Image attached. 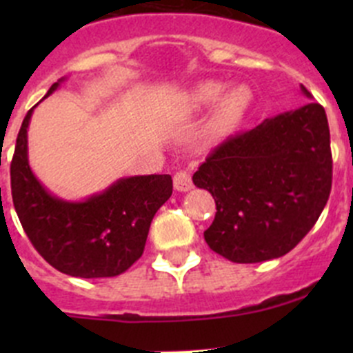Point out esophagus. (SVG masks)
<instances>
[{
  "label": "esophagus",
  "mask_w": 353,
  "mask_h": 353,
  "mask_svg": "<svg viewBox=\"0 0 353 353\" xmlns=\"http://www.w3.org/2000/svg\"><path fill=\"white\" fill-rule=\"evenodd\" d=\"M174 188H176L177 191H183V193L193 190L191 174L188 172V170H177V172L174 174Z\"/></svg>",
  "instance_id": "esophagus-1"
}]
</instances>
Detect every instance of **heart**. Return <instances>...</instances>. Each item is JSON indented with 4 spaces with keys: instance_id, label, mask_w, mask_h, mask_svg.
Masks as SVG:
<instances>
[{
    "instance_id": "heart-1",
    "label": "heart",
    "mask_w": 353,
    "mask_h": 353,
    "mask_svg": "<svg viewBox=\"0 0 353 353\" xmlns=\"http://www.w3.org/2000/svg\"><path fill=\"white\" fill-rule=\"evenodd\" d=\"M223 94V85L219 81H205V83L198 85L193 92V102L198 108H205V105L215 104L220 101ZM249 102H251V94L245 87H237L232 92L223 97L222 104H220L219 114H216V128H229L239 119L241 116L248 109Z\"/></svg>"
}]
</instances>
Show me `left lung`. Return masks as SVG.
Listing matches in <instances>:
<instances>
[{
	"label": "left lung",
	"instance_id": "8db88e82",
	"mask_svg": "<svg viewBox=\"0 0 353 353\" xmlns=\"http://www.w3.org/2000/svg\"><path fill=\"white\" fill-rule=\"evenodd\" d=\"M331 177L328 119L316 102L229 137L193 174L216 205L206 244L234 263L287 254L318 222Z\"/></svg>",
	"mask_w": 353,
	"mask_h": 353
}]
</instances>
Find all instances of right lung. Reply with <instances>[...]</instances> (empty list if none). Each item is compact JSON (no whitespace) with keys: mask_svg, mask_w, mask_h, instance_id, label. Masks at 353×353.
Returning a JSON list of instances; mask_svg holds the SVG:
<instances>
[{"mask_svg":"<svg viewBox=\"0 0 353 353\" xmlns=\"http://www.w3.org/2000/svg\"><path fill=\"white\" fill-rule=\"evenodd\" d=\"M32 110L20 128L10 165L13 205L25 234L58 272L80 279L121 275L143 254L152 219L172 194V177H124L85 201L52 196L28 165L27 128Z\"/></svg>","mask_w":353,"mask_h":353,"instance_id":"obj_1","label":"right lung"}]
</instances>
